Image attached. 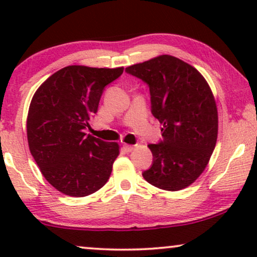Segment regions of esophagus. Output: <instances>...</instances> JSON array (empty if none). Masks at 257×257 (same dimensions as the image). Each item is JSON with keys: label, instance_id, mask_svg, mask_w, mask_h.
I'll return each instance as SVG.
<instances>
[{"label": "esophagus", "instance_id": "1", "mask_svg": "<svg viewBox=\"0 0 257 257\" xmlns=\"http://www.w3.org/2000/svg\"><path fill=\"white\" fill-rule=\"evenodd\" d=\"M122 149H124L126 152H131V151H133V149H135V146L128 145V144H124V145H122Z\"/></svg>", "mask_w": 257, "mask_h": 257}]
</instances>
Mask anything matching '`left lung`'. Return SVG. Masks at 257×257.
<instances>
[{
	"label": "left lung",
	"mask_w": 257,
	"mask_h": 257,
	"mask_svg": "<svg viewBox=\"0 0 257 257\" xmlns=\"http://www.w3.org/2000/svg\"><path fill=\"white\" fill-rule=\"evenodd\" d=\"M125 71L149 85L152 114L163 125V142L149 145L153 164L144 179L164 191L188 187L205 171L217 139V108L208 83L195 68L170 55Z\"/></svg>",
	"instance_id": "8db88e82"
}]
</instances>
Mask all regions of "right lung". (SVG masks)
I'll use <instances>...</instances> for the list:
<instances>
[{
  "label": "right lung",
  "instance_id": "right-lung-1",
  "mask_svg": "<svg viewBox=\"0 0 257 257\" xmlns=\"http://www.w3.org/2000/svg\"><path fill=\"white\" fill-rule=\"evenodd\" d=\"M124 68L65 66L35 92L27 118L31 156L43 177L63 194L82 198L106 184L119 156L117 143L86 135L104 87Z\"/></svg>",
  "mask_w": 257,
  "mask_h": 257
}]
</instances>
